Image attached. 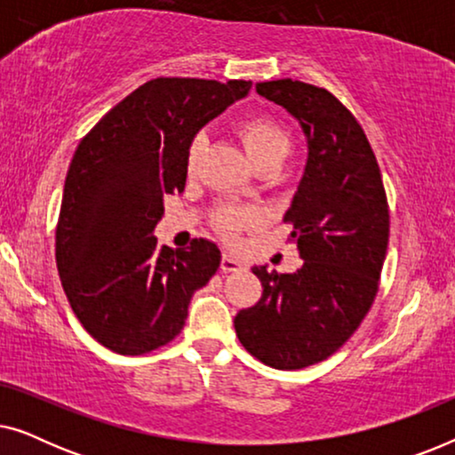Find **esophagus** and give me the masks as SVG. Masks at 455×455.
<instances>
[{
  "mask_svg": "<svg viewBox=\"0 0 455 455\" xmlns=\"http://www.w3.org/2000/svg\"><path fill=\"white\" fill-rule=\"evenodd\" d=\"M242 269H244L242 260L232 257V254H223V259H221V271L223 273H235V271H242Z\"/></svg>",
  "mask_w": 455,
  "mask_h": 455,
  "instance_id": "1",
  "label": "esophagus"
}]
</instances>
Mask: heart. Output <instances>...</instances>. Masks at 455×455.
<instances>
[{"instance_id": "heart-1", "label": "heart", "mask_w": 455, "mask_h": 455, "mask_svg": "<svg viewBox=\"0 0 455 455\" xmlns=\"http://www.w3.org/2000/svg\"><path fill=\"white\" fill-rule=\"evenodd\" d=\"M238 136L244 145L248 157L257 167L265 164H283L290 155L291 140L288 130L279 124L275 117L269 116H248L238 124ZM204 147L203 136H196L188 148V167L195 170ZM260 221L259 213L248 207H223L215 215V226L226 238L234 240L238 232L246 228L257 226Z\"/></svg>"}]
</instances>
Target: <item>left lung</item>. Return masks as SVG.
I'll use <instances>...</instances> for the list:
<instances>
[{
	"label": "left lung",
	"mask_w": 455,
	"mask_h": 455,
	"mask_svg": "<svg viewBox=\"0 0 455 455\" xmlns=\"http://www.w3.org/2000/svg\"><path fill=\"white\" fill-rule=\"evenodd\" d=\"M257 92L300 122L308 142L302 182L283 221L304 260L296 273H252L263 296L234 319L240 344L279 371L338 352L369 313L389 242V207L377 157L356 117L315 84L282 78Z\"/></svg>",
	"instance_id": "obj_1"
}]
</instances>
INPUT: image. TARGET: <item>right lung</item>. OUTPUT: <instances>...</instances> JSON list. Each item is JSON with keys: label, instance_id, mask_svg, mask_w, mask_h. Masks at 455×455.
I'll return each mask as SVG.
<instances>
[{"label": "right lung", "instance_id": "add662e5", "mask_svg": "<svg viewBox=\"0 0 455 455\" xmlns=\"http://www.w3.org/2000/svg\"><path fill=\"white\" fill-rule=\"evenodd\" d=\"M251 80L159 76L109 109L80 140L68 170L55 263L68 302L99 344L139 356L170 344L188 304L220 269L213 242L157 246L164 196L182 192L195 134Z\"/></svg>", "mask_w": 455, "mask_h": 455}]
</instances>
